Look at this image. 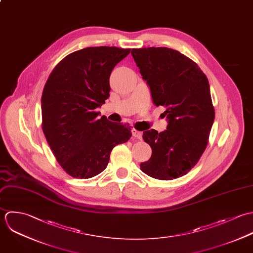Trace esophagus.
<instances>
[{"mask_svg":"<svg viewBox=\"0 0 253 253\" xmlns=\"http://www.w3.org/2000/svg\"><path fill=\"white\" fill-rule=\"evenodd\" d=\"M132 133H133V136L136 139H138V140H142L143 139V133L141 131H138L137 129H133Z\"/></svg>","mask_w":253,"mask_h":253,"instance_id":"esophagus-1","label":"esophagus"}]
</instances>
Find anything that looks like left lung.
I'll return each instance as SVG.
<instances>
[{
  "label": "left lung",
  "instance_id": "1",
  "mask_svg": "<svg viewBox=\"0 0 253 253\" xmlns=\"http://www.w3.org/2000/svg\"><path fill=\"white\" fill-rule=\"evenodd\" d=\"M155 105H163L167 130L144 132L152 148L141 170L158 180L186 175L198 163L208 144L215 117L209 83L201 67L180 51L142 48L131 51Z\"/></svg>",
  "mask_w": 253,
  "mask_h": 253
}]
</instances>
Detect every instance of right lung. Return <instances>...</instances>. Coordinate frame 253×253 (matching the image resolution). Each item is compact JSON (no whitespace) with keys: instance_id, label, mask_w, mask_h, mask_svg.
I'll return each instance as SVG.
<instances>
[{"instance_id":"obj_1","label":"right lung","mask_w":253,"mask_h":253,"mask_svg":"<svg viewBox=\"0 0 253 253\" xmlns=\"http://www.w3.org/2000/svg\"><path fill=\"white\" fill-rule=\"evenodd\" d=\"M131 49L90 47L61 59L42 94V129L61 168L73 178L102 172L112 149L126 143L132 126L98 118L97 107L109 97V76Z\"/></svg>"}]
</instances>
